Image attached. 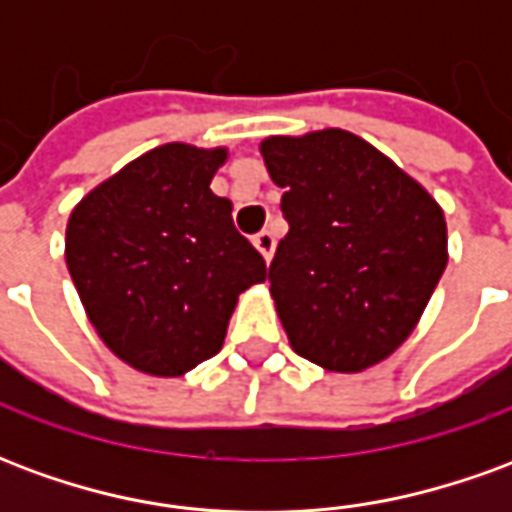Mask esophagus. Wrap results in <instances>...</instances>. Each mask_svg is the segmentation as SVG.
I'll list each match as a JSON object with an SVG mask.
<instances>
[{"label":"esophagus","mask_w":512,"mask_h":512,"mask_svg":"<svg viewBox=\"0 0 512 512\" xmlns=\"http://www.w3.org/2000/svg\"><path fill=\"white\" fill-rule=\"evenodd\" d=\"M255 246L260 255L266 257V260H271V257H274V249H277V235H274V230H260V233L255 235Z\"/></svg>","instance_id":"34e87169"}]
</instances>
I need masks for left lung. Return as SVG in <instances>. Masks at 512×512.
<instances>
[{
	"instance_id": "1",
	"label": "left lung",
	"mask_w": 512,
	"mask_h": 512,
	"mask_svg": "<svg viewBox=\"0 0 512 512\" xmlns=\"http://www.w3.org/2000/svg\"><path fill=\"white\" fill-rule=\"evenodd\" d=\"M288 233L268 271L290 348L329 373L381 365L447 268V222L419 180L343 128L260 142Z\"/></svg>"
}]
</instances>
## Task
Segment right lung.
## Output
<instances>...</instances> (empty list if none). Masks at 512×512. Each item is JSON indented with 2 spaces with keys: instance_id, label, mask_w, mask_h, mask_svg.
I'll return each instance as SVG.
<instances>
[{
  "instance_id": "add662e5",
  "label": "right lung",
  "mask_w": 512,
  "mask_h": 512,
  "mask_svg": "<svg viewBox=\"0 0 512 512\" xmlns=\"http://www.w3.org/2000/svg\"><path fill=\"white\" fill-rule=\"evenodd\" d=\"M227 147L167 142L84 194L65 263L104 345L145 376L178 378L219 354L238 296L266 260L211 180Z\"/></svg>"
}]
</instances>
